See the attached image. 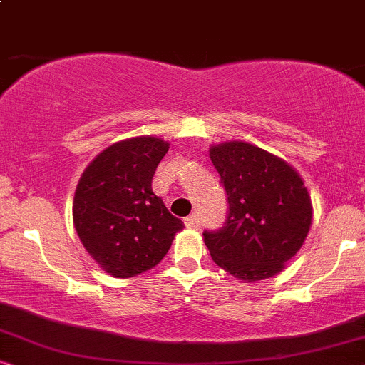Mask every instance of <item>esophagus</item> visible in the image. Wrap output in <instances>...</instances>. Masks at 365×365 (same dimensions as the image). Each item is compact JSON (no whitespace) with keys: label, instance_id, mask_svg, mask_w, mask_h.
Returning a JSON list of instances; mask_svg holds the SVG:
<instances>
[{"label":"esophagus","instance_id":"34e87169","mask_svg":"<svg viewBox=\"0 0 365 365\" xmlns=\"http://www.w3.org/2000/svg\"><path fill=\"white\" fill-rule=\"evenodd\" d=\"M184 224H186V227H189V229H197L199 227V217L194 216V214H191V216H187L186 219H184Z\"/></svg>","mask_w":365,"mask_h":365}]
</instances>
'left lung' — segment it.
<instances>
[{
  "mask_svg": "<svg viewBox=\"0 0 365 365\" xmlns=\"http://www.w3.org/2000/svg\"><path fill=\"white\" fill-rule=\"evenodd\" d=\"M209 158L227 196L224 226L202 232L212 261L239 281L276 276L301 249L312 222L301 176L247 143L212 146Z\"/></svg>",
  "mask_w": 365,
  "mask_h": 365,
  "instance_id": "1",
  "label": "left lung"
}]
</instances>
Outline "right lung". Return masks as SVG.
Listing matches in <instances>:
<instances>
[{
	"mask_svg": "<svg viewBox=\"0 0 365 365\" xmlns=\"http://www.w3.org/2000/svg\"><path fill=\"white\" fill-rule=\"evenodd\" d=\"M168 149V143L151 136L116 143L98 154L79 179L74 227L86 251L113 277L153 269L184 227L151 186Z\"/></svg>",
	"mask_w": 365,
	"mask_h": 365,
	"instance_id": "add662e5",
	"label": "right lung"
}]
</instances>
